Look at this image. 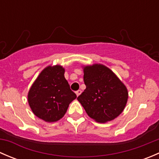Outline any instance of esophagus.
I'll list each match as a JSON object with an SVG mask.
<instances>
[{"label": "esophagus", "instance_id": "34e87169", "mask_svg": "<svg viewBox=\"0 0 159 159\" xmlns=\"http://www.w3.org/2000/svg\"><path fill=\"white\" fill-rule=\"evenodd\" d=\"M75 93H76L77 96H79L80 94H81V90H78V91H75Z\"/></svg>", "mask_w": 159, "mask_h": 159}]
</instances>
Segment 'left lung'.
<instances>
[{"label": "left lung", "instance_id": "obj_1", "mask_svg": "<svg viewBox=\"0 0 159 159\" xmlns=\"http://www.w3.org/2000/svg\"><path fill=\"white\" fill-rule=\"evenodd\" d=\"M84 82L86 89L77 99L90 118L105 123L123 111L129 98L127 89L109 68L98 64L84 67Z\"/></svg>", "mask_w": 159, "mask_h": 159}]
</instances>
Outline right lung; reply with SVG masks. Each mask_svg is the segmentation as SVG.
<instances>
[{"instance_id": "1", "label": "right lung", "mask_w": 159, "mask_h": 159, "mask_svg": "<svg viewBox=\"0 0 159 159\" xmlns=\"http://www.w3.org/2000/svg\"><path fill=\"white\" fill-rule=\"evenodd\" d=\"M60 65L44 68L28 92V103L33 113L47 122L58 121L69 104L77 98L65 78Z\"/></svg>"}]
</instances>
